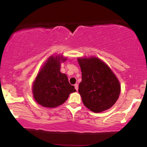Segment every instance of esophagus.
<instances>
[{
    "mask_svg": "<svg viewBox=\"0 0 147 147\" xmlns=\"http://www.w3.org/2000/svg\"><path fill=\"white\" fill-rule=\"evenodd\" d=\"M75 88L76 90H78V89H79V86H78V84H75Z\"/></svg>",
    "mask_w": 147,
    "mask_h": 147,
    "instance_id": "esophagus-1",
    "label": "esophagus"
}]
</instances>
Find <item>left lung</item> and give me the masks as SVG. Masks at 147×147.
I'll list each match as a JSON object with an SVG mask.
<instances>
[{
    "instance_id": "1",
    "label": "left lung",
    "mask_w": 147,
    "mask_h": 147,
    "mask_svg": "<svg viewBox=\"0 0 147 147\" xmlns=\"http://www.w3.org/2000/svg\"><path fill=\"white\" fill-rule=\"evenodd\" d=\"M82 81L79 92L84 104L95 113L113 106L120 93L117 77L105 63L96 57L78 59Z\"/></svg>"
}]
</instances>
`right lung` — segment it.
<instances>
[{
	"label": "right lung",
	"mask_w": 147,
	"mask_h": 147,
	"mask_svg": "<svg viewBox=\"0 0 147 147\" xmlns=\"http://www.w3.org/2000/svg\"><path fill=\"white\" fill-rule=\"evenodd\" d=\"M61 57H52L37 75L33 84V94L36 102L48 108H55L63 104L75 87L69 83L66 75L60 72Z\"/></svg>",
	"instance_id": "add662e5"
}]
</instances>
